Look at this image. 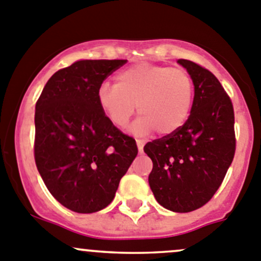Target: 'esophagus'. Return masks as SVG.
Masks as SVG:
<instances>
[{
  "label": "esophagus",
  "instance_id": "1",
  "mask_svg": "<svg viewBox=\"0 0 261 261\" xmlns=\"http://www.w3.org/2000/svg\"><path fill=\"white\" fill-rule=\"evenodd\" d=\"M144 140H140V139H138V140H136V145H138V149H139V151H143V147H144Z\"/></svg>",
  "mask_w": 261,
  "mask_h": 261
}]
</instances>
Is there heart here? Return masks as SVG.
Masks as SVG:
<instances>
[{
  "label": "heart",
  "mask_w": 261,
  "mask_h": 261,
  "mask_svg": "<svg viewBox=\"0 0 261 261\" xmlns=\"http://www.w3.org/2000/svg\"><path fill=\"white\" fill-rule=\"evenodd\" d=\"M193 97L188 70L147 62L125 68L116 74L115 84L103 83L97 92L99 109L116 127H125L138 106L140 117L133 125L138 135L175 133L191 114Z\"/></svg>",
  "instance_id": "b5f03b06"
}]
</instances>
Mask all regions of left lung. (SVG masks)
Listing matches in <instances>:
<instances>
[{
    "mask_svg": "<svg viewBox=\"0 0 261 261\" xmlns=\"http://www.w3.org/2000/svg\"><path fill=\"white\" fill-rule=\"evenodd\" d=\"M193 78L191 115L170 135L147 143L149 184L155 199L173 212L201 208L220 188L236 150L235 114L222 84L202 65L178 59Z\"/></svg>",
    "mask_w": 261,
    "mask_h": 261,
    "instance_id": "8db88e82",
    "label": "left lung"
}]
</instances>
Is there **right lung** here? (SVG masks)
Segmentation results:
<instances>
[{
  "label": "right lung",
  "mask_w": 261,
  "mask_h": 261,
  "mask_svg": "<svg viewBox=\"0 0 261 261\" xmlns=\"http://www.w3.org/2000/svg\"><path fill=\"white\" fill-rule=\"evenodd\" d=\"M126 62L73 63L51 75L36 101V168L53 197L70 211L109 206L138 155L135 140L110 122L97 101L103 81Z\"/></svg>",
  "instance_id": "obj_1"
}]
</instances>
